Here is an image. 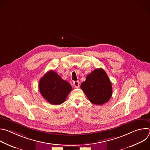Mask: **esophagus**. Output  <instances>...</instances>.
Listing matches in <instances>:
<instances>
[{
	"label": "esophagus",
	"mask_w": 150,
	"mask_h": 150,
	"mask_svg": "<svg viewBox=\"0 0 150 150\" xmlns=\"http://www.w3.org/2000/svg\"><path fill=\"white\" fill-rule=\"evenodd\" d=\"M73 85H74V86L75 88H78V87H79V81H74Z\"/></svg>",
	"instance_id": "esophagus-1"
}]
</instances>
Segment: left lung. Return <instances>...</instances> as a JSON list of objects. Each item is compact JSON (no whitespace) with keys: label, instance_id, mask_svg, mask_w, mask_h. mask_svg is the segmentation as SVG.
<instances>
[{"label":"left lung","instance_id":"1","mask_svg":"<svg viewBox=\"0 0 150 150\" xmlns=\"http://www.w3.org/2000/svg\"><path fill=\"white\" fill-rule=\"evenodd\" d=\"M81 88L90 102L102 105L108 102L112 95V83L108 75L102 68L96 69L82 82Z\"/></svg>","mask_w":150,"mask_h":150}]
</instances>
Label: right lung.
I'll return each mask as SVG.
<instances>
[{
	"label": "right lung",
	"instance_id": "right-lung-1",
	"mask_svg": "<svg viewBox=\"0 0 150 150\" xmlns=\"http://www.w3.org/2000/svg\"><path fill=\"white\" fill-rule=\"evenodd\" d=\"M38 87L42 96L54 105L63 103L72 90L70 83L53 71H49L40 79Z\"/></svg>",
	"mask_w": 150,
	"mask_h": 150
}]
</instances>
